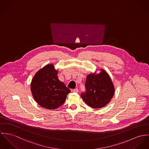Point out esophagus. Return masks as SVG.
I'll return each mask as SVG.
<instances>
[{
  "mask_svg": "<svg viewBox=\"0 0 149 149\" xmlns=\"http://www.w3.org/2000/svg\"><path fill=\"white\" fill-rule=\"evenodd\" d=\"M74 93H78V88H75L73 90Z\"/></svg>",
  "mask_w": 149,
  "mask_h": 149,
  "instance_id": "obj_1",
  "label": "esophagus"
}]
</instances>
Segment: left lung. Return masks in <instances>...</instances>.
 <instances>
[{
  "label": "left lung",
  "mask_w": 149,
  "mask_h": 149,
  "mask_svg": "<svg viewBox=\"0 0 149 149\" xmlns=\"http://www.w3.org/2000/svg\"><path fill=\"white\" fill-rule=\"evenodd\" d=\"M87 75L86 92L81 94L84 102L92 109H100L106 106L113 98L115 87L109 74L103 68Z\"/></svg>",
  "instance_id": "obj_1"
}]
</instances>
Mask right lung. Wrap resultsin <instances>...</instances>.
<instances>
[{"instance_id":"right-lung-1","label":"right lung","mask_w":149,"mask_h":149,"mask_svg":"<svg viewBox=\"0 0 149 149\" xmlns=\"http://www.w3.org/2000/svg\"><path fill=\"white\" fill-rule=\"evenodd\" d=\"M58 70L48 64L38 70L31 81L30 88L33 98L41 107L54 110L62 106L70 90L58 78Z\"/></svg>"}]
</instances>
